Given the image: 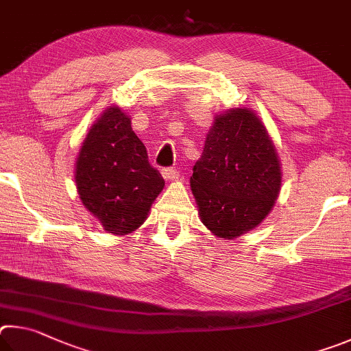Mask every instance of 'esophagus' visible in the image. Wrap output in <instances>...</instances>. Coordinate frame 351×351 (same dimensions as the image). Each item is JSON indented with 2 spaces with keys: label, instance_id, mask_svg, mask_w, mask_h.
I'll list each match as a JSON object with an SVG mask.
<instances>
[{
  "label": "esophagus",
  "instance_id": "esophagus-1",
  "mask_svg": "<svg viewBox=\"0 0 351 351\" xmlns=\"http://www.w3.org/2000/svg\"><path fill=\"white\" fill-rule=\"evenodd\" d=\"M162 176L166 182H172V180L179 179L180 174L176 168H165V169H162Z\"/></svg>",
  "mask_w": 351,
  "mask_h": 351
}]
</instances>
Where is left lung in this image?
<instances>
[{
  "mask_svg": "<svg viewBox=\"0 0 351 351\" xmlns=\"http://www.w3.org/2000/svg\"><path fill=\"white\" fill-rule=\"evenodd\" d=\"M280 183L278 152L254 110L214 117L191 177L202 223L225 241L242 236L268 216Z\"/></svg>",
  "mask_w": 351,
  "mask_h": 351,
  "instance_id": "8db88e82",
  "label": "left lung"
}]
</instances>
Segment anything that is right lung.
Returning <instances> with one entry per match:
<instances>
[{
  "label": "right lung",
  "instance_id": "add662e5",
  "mask_svg": "<svg viewBox=\"0 0 351 351\" xmlns=\"http://www.w3.org/2000/svg\"><path fill=\"white\" fill-rule=\"evenodd\" d=\"M75 183L86 210L115 236L137 230L165 186L119 106L108 108L90 126L77 157Z\"/></svg>",
  "mask_w": 351,
  "mask_h": 351
}]
</instances>
